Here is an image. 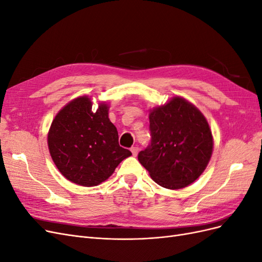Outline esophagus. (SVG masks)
I'll return each mask as SVG.
<instances>
[{
  "instance_id": "1",
  "label": "esophagus",
  "mask_w": 262,
  "mask_h": 262,
  "mask_svg": "<svg viewBox=\"0 0 262 262\" xmlns=\"http://www.w3.org/2000/svg\"><path fill=\"white\" fill-rule=\"evenodd\" d=\"M131 152H132V155H133V156H137L138 153H139V147H137V146L131 147Z\"/></svg>"
}]
</instances>
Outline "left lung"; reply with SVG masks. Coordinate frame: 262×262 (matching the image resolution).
I'll list each match as a JSON object with an SVG mask.
<instances>
[{
  "label": "left lung",
  "mask_w": 262,
  "mask_h": 262,
  "mask_svg": "<svg viewBox=\"0 0 262 262\" xmlns=\"http://www.w3.org/2000/svg\"><path fill=\"white\" fill-rule=\"evenodd\" d=\"M150 144L139 162L156 184L181 189L207 168L213 150L210 125L202 113L185 98L172 97L149 113Z\"/></svg>",
  "instance_id": "left-lung-1"
}]
</instances>
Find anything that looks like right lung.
<instances>
[{"instance_id": "obj_1", "label": "right lung", "mask_w": 262, "mask_h": 262, "mask_svg": "<svg viewBox=\"0 0 262 262\" xmlns=\"http://www.w3.org/2000/svg\"><path fill=\"white\" fill-rule=\"evenodd\" d=\"M92 107L89 96L70 101L54 117L48 133L49 152L57 168L68 180L84 187L107 180L132 155L119 145L106 102H100L95 113Z\"/></svg>"}]
</instances>
